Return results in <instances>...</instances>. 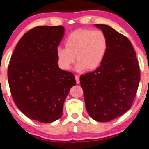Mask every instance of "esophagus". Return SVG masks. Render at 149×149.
I'll use <instances>...</instances> for the list:
<instances>
[{
	"instance_id": "1",
	"label": "esophagus",
	"mask_w": 149,
	"mask_h": 149,
	"mask_svg": "<svg viewBox=\"0 0 149 149\" xmlns=\"http://www.w3.org/2000/svg\"><path fill=\"white\" fill-rule=\"evenodd\" d=\"M75 79H76L77 83H80V80H79V77L78 76V75H75Z\"/></svg>"
}]
</instances>
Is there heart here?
<instances>
[{"instance_id": "heart-1", "label": "heart", "mask_w": 149, "mask_h": 149, "mask_svg": "<svg viewBox=\"0 0 149 149\" xmlns=\"http://www.w3.org/2000/svg\"><path fill=\"white\" fill-rule=\"evenodd\" d=\"M66 49L58 47L57 61L63 70H69L75 62L77 69L93 70L100 66L108 47L107 36L101 30L79 29L69 34L65 40Z\"/></svg>"}]
</instances>
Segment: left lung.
<instances>
[{
	"label": "left lung",
	"mask_w": 149,
	"mask_h": 149,
	"mask_svg": "<svg viewBox=\"0 0 149 149\" xmlns=\"http://www.w3.org/2000/svg\"><path fill=\"white\" fill-rule=\"evenodd\" d=\"M107 36L108 47L101 65L80 77L85 107L95 121L108 122L125 113L133 103L140 68L130 40L111 26L95 24Z\"/></svg>",
	"instance_id": "8db88e82"
}]
</instances>
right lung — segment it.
Returning <instances> with one entry per match:
<instances>
[{
  "mask_svg": "<svg viewBox=\"0 0 149 149\" xmlns=\"http://www.w3.org/2000/svg\"><path fill=\"white\" fill-rule=\"evenodd\" d=\"M64 33L62 26H36L18 42L8 67V81L14 102L30 119L52 123L62 115L71 87L72 72L59 68L56 49Z\"/></svg>",
  "mask_w": 149,
  "mask_h": 149,
  "instance_id": "add662e5",
  "label": "right lung"
}]
</instances>
